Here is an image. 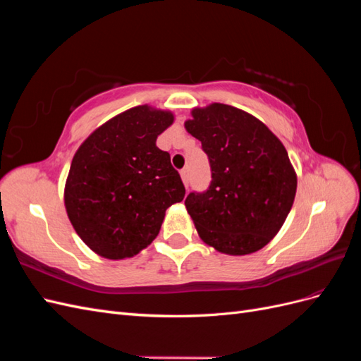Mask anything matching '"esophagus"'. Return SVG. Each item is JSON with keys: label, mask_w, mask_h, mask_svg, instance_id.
Here are the masks:
<instances>
[{"label": "esophagus", "mask_w": 361, "mask_h": 361, "mask_svg": "<svg viewBox=\"0 0 361 361\" xmlns=\"http://www.w3.org/2000/svg\"><path fill=\"white\" fill-rule=\"evenodd\" d=\"M180 176H182V180H183V183H185V187L188 188V185H190V173H188V169H182V170H180Z\"/></svg>", "instance_id": "34e87169"}]
</instances>
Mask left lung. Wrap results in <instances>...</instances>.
<instances>
[{
	"label": "left lung",
	"instance_id": "8db88e82",
	"mask_svg": "<svg viewBox=\"0 0 361 361\" xmlns=\"http://www.w3.org/2000/svg\"><path fill=\"white\" fill-rule=\"evenodd\" d=\"M185 128L202 141L211 166L207 190L185 199L200 238L233 256L265 247L285 223L297 192L285 146L260 120L224 104L194 110Z\"/></svg>",
	"mask_w": 361,
	"mask_h": 361
}]
</instances>
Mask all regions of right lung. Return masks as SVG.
Here are the masks:
<instances>
[{
    "label": "right lung",
    "instance_id": "1",
    "mask_svg": "<svg viewBox=\"0 0 361 361\" xmlns=\"http://www.w3.org/2000/svg\"><path fill=\"white\" fill-rule=\"evenodd\" d=\"M173 114L147 105L108 120L76 150L64 188L68 216L82 241L106 259L133 257L157 235L185 187L157 146Z\"/></svg>",
    "mask_w": 361,
    "mask_h": 361
}]
</instances>
